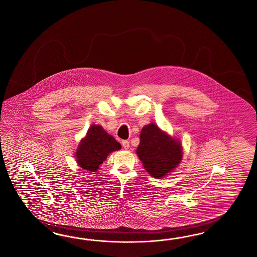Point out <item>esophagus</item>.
<instances>
[{
	"label": "esophagus",
	"instance_id": "1",
	"mask_svg": "<svg viewBox=\"0 0 257 257\" xmlns=\"http://www.w3.org/2000/svg\"><path fill=\"white\" fill-rule=\"evenodd\" d=\"M121 144H122V147H123L124 150H128V149L130 148V143H129V141H127V140H123V141L121 142Z\"/></svg>",
	"mask_w": 257,
	"mask_h": 257
}]
</instances>
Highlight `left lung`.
<instances>
[{"mask_svg": "<svg viewBox=\"0 0 257 257\" xmlns=\"http://www.w3.org/2000/svg\"><path fill=\"white\" fill-rule=\"evenodd\" d=\"M137 154L146 171L160 179L178 167L183 158V148L179 140L151 122L141 130Z\"/></svg>", "mask_w": 257, "mask_h": 257, "instance_id": "1", "label": "left lung"}]
</instances>
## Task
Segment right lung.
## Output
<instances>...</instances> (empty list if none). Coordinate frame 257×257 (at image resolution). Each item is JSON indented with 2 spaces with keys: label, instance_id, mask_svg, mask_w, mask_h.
I'll list each match as a JSON object with an SVG mask.
<instances>
[{
  "label": "right lung",
  "instance_id": "1",
  "mask_svg": "<svg viewBox=\"0 0 257 257\" xmlns=\"http://www.w3.org/2000/svg\"><path fill=\"white\" fill-rule=\"evenodd\" d=\"M120 148V144L102 126L92 124L76 150V162L82 169L96 172L107 156Z\"/></svg>",
  "mask_w": 257,
  "mask_h": 257
}]
</instances>
